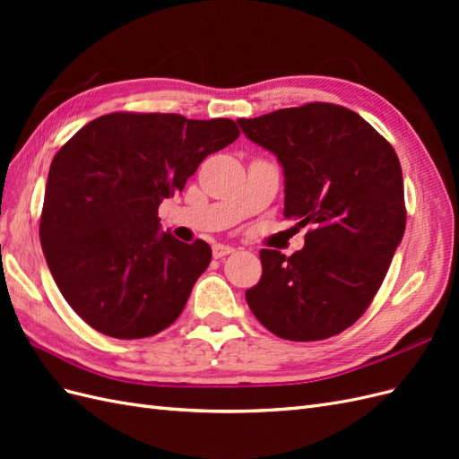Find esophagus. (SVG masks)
<instances>
[{
    "mask_svg": "<svg viewBox=\"0 0 459 459\" xmlns=\"http://www.w3.org/2000/svg\"><path fill=\"white\" fill-rule=\"evenodd\" d=\"M235 251L233 247H230V245H221V243H216L214 247H212V255H214V258H221V256H226V255H231Z\"/></svg>",
    "mask_w": 459,
    "mask_h": 459,
    "instance_id": "esophagus-1",
    "label": "esophagus"
}]
</instances>
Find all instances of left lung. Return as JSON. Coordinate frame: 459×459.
I'll return each mask as SVG.
<instances>
[{"label":"left lung","instance_id":"8db88e82","mask_svg":"<svg viewBox=\"0 0 459 459\" xmlns=\"http://www.w3.org/2000/svg\"><path fill=\"white\" fill-rule=\"evenodd\" d=\"M238 122L283 166L285 218L310 226L290 256L262 248V277L245 293L248 308L287 341L339 335L377 295L406 230L396 152L369 122L333 103Z\"/></svg>","mask_w":459,"mask_h":459}]
</instances>
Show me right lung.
<instances>
[{"label": "right lung", "instance_id": "obj_1", "mask_svg": "<svg viewBox=\"0 0 459 459\" xmlns=\"http://www.w3.org/2000/svg\"><path fill=\"white\" fill-rule=\"evenodd\" d=\"M238 137L230 118L110 113L59 149L39 241L61 295L90 327L143 339L176 322L212 251L159 231V204Z\"/></svg>", "mask_w": 459, "mask_h": 459}]
</instances>
